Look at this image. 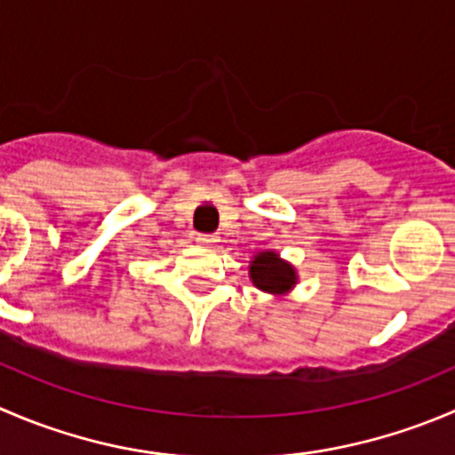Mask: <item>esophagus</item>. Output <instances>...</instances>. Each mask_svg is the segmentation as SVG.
<instances>
[{"instance_id": "esophagus-1", "label": "esophagus", "mask_w": 455, "mask_h": 455, "mask_svg": "<svg viewBox=\"0 0 455 455\" xmlns=\"http://www.w3.org/2000/svg\"><path fill=\"white\" fill-rule=\"evenodd\" d=\"M196 240L200 242V244L211 246V244H215V242H218V235H213V233H197Z\"/></svg>"}]
</instances>
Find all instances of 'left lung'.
Returning <instances> with one entry per match:
<instances>
[{
	"label": "left lung",
	"instance_id": "obj_1",
	"mask_svg": "<svg viewBox=\"0 0 455 455\" xmlns=\"http://www.w3.org/2000/svg\"><path fill=\"white\" fill-rule=\"evenodd\" d=\"M251 280L268 293H284L295 284V271L273 251H264L251 262Z\"/></svg>",
	"mask_w": 455,
	"mask_h": 455
}]
</instances>
